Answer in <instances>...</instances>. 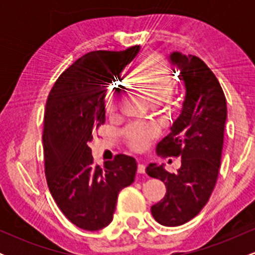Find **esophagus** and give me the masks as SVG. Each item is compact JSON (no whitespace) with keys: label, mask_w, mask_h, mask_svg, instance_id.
<instances>
[{"label":"esophagus","mask_w":255,"mask_h":255,"mask_svg":"<svg viewBox=\"0 0 255 255\" xmlns=\"http://www.w3.org/2000/svg\"><path fill=\"white\" fill-rule=\"evenodd\" d=\"M137 172H140V174L145 172V164L142 162H139V164H137Z\"/></svg>","instance_id":"obj_1"}]
</instances>
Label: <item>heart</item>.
<instances>
[{
    "label": "heart",
    "instance_id": "obj_1",
    "mask_svg": "<svg viewBox=\"0 0 255 255\" xmlns=\"http://www.w3.org/2000/svg\"><path fill=\"white\" fill-rule=\"evenodd\" d=\"M131 81L151 99L157 103L168 102L171 95V67L159 54H147L137 61L130 74ZM119 86L110 85L104 97V108L108 114H115L120 104ZM156 134V128L151 124L131 122L122 130V135L127 144L134 150H142L150 144Z\"/></svg>",
    "mask_w": 255,
    "mask_h": 255
}]
</instances>
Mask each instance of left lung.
<instances>
[{"instance_id":"1","label":"left lung","mask_w":255,"mask_h":255,"mask_svg":"<svg viewBox=\"0 0 255 255\" xmlns=\"http://www.w3.org/2000/svg\"><path fill=\"white\" fill-rule=\"evenodd\" d=\"M172 62L186 84V99L170 131L158 142L162 157H180L177 172L148 164L146 172L166 187L164 198L151 207L153 218L177 227L194 218L215 188L223 150L227 99L218 79L203 60L174 52Z\"/></svg>"}]
</instances>
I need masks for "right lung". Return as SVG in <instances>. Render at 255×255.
I'll use <instances>...</instances> for the list:
<instances>
[{"label": "right lung", "instance_id": "obj_1", "mask_svg": "<svg viewBox=\"0 0 255 255\" xmlns=\"http://www.w3.org/2000/svg\"><path fill=\"white\" fill-rule=\"evenodd\" d=\"M140 46L91 51L58 77L44 111L43 148L46 183L55 203L78 228L107 227L121 189L133 183L136 160L116 154L96 164L90 142L105 122L107 87L136 56Z\"/></svg>", "mask_w": 255, "mask_h": 255}]
</instances>
